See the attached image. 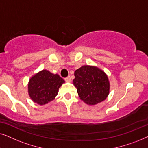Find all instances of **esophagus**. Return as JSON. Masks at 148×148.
Instances as JSON below:
<instances>
[{"instance_id": "esophagus-1", "label": "esophagus", "mask_w": 148, "mask_h": 148, "mask_svg": "<svg viewBox=\"0 0 148 148\" xmlns=\"http://www.w3.org/2000/svg\"><path fill=\"white\" fill-rule=\"evenodd\" d=\"M65 81L66 82H71V78L70 76H69L66 78H65Z\"/></svg>"}]
</instances>
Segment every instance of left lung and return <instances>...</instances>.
<instances>
[{"label": "left lung", "mask_w": 148, "mask_h": 148, "mask_svg": "<svg viewBox=\"0 0 148 148\" xmlns=\"http://www.w3.org/2000/svg\"><path fill=\"white\" fill-rule=\"evenodd\" d=\"M73 84L81 100L88 105L104 101L110 93V82L104 71L96 66L84 65L75 71Z\"/></svg>", "instance_id": "obj_1"}]
</instances>
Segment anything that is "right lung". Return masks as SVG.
Masks as SVG:
<instances>
[{
    "label": "right lung",
    "mask_w": 148,
    "mask_h": 148,
    "mask_svg": "<svg viewBox=\"0 0 148 148\" xmlns=\"http://www.w3.org/2000/svg\"><path fill=\"white\" fill-rule=\"evenodd\" d=\"M64 83V80L58 74L42 70L30 77L27 84L28 94L34 103L42 106L55 99Z\"/></svg>",
    "instance_id": "1"
}]
</instances>
